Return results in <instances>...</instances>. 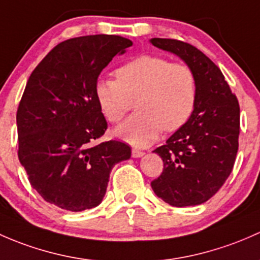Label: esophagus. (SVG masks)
Here are the masks:
<instances>
[{"label": "esophagus", "mask_w": 260, "mask_h": 260, "mask_svg": "<svg viewBox=\"0 0 260 260\" xmlns=\"http://www.w3.org/2000/svg\"><path fill=\"white\" fill-rule=\"evenodd\" d=\"M144 154H145V152H144L143 150H140V149L134 148L133 150H131V155H133V157H140V156H143Z\"/></svg>", "instance_id": "esophagus-1"}]
</instances>
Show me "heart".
<instances>
[{
    "instance_id": "obj_1",
    "label": "heart",
    "mask_w": 260,
    "mask_h": 260,
    "mask_svg": "<svg viewBox=\"0 0 260 260\" xmlns=\"http://www.w3.org/2000/svg\"><path fill=\"white\" fill-rule=\"evenodd\" d=\"M116 80H99L96 100L109 122H119L133 108L138 114L116 134L136 146L151 144L161 129L175 131L186 124L197 101V79L189 66L160 56L143 55L116 70Z\"/></svg>"
}]
</instances>
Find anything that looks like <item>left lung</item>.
I'll return each mask as SVG.
<instances>
[{
  "instance_id": "left-lung-1",
  "label": "left lung",
  "mask_w": 260,
  "mask_h": 260,
  "mask_svg": "<svg viewBox=\"0 0 260 260\" xmlns=\"http://www.w3.org/2000/svg\"><path fill=\"white\" fill-rule=\"evenodd\" d=\"M150 42L178 55L197 79L191 116L154 150L164 169L151 181V188L173 207L203 204L218 192L234 167L239 146V103L220 69L197 47L174 39L155 37Z\"/></svg>"
}]
</instances>
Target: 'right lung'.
<instances>
[{
	"mask_svg": "<svg viewBox=\"0 0 260 260\" xmlns=\"http://www.w3.org/2000/svg\"><path fill=\"white\" fill-rule=\"evenodd\" d=\"M133 42L116 35L75 37L56 45L32 71L18 104V159L31 186L63 210L103 202L110 171L131 149L96 143L108 129L95 87L103 69Z\"/></svg>",
	"mask_w": 260,
	"mask_h": 260,
	"instance_id": "add662e5",
	"label": "right lung"
}]
</instances>
